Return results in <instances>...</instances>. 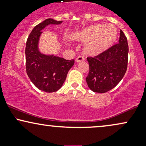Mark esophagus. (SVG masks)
Returning <instances> with one entry per match:
<instances>
[{
    "label": "esophagus",
    "instance_id": "34e87169",
    "mask_svg": "<svg viewBox=\"0 0 146 146\" xmlns=\"http://www.w3.org/2000/svg\"><path fill=\"white\" fill-rule=\"evenodd\" d=\"M76 60L77 62H80L84 61V57L83 56H80L76 58V60Z\"/></svg>",
    "mask_w": 146,
    "mask_h": 146
}]
</instances>
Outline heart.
Instances as JSON below:
<instances>
[{"label":"heart","mask_w":146,"mask_h":146,"mask_svg":"<svg viewBox=\"0 0 146 146\" xmlns=\"http://www.w3.org/2000/svg\"><path fill=\"white\" fill-rule=\"evenodd\" d=\"M117 37V29L112 25H95L88 27L76 36L78 40L88 41L86 51L97 54L104 51L113 43Z\"/></svg>","instance_id":"heart-1"}]
</instances>
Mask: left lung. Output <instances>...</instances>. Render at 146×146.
<instances>
[{
  "mask_svg": "<svg viewBox=\"0 0 146 146\" xmlns=\"http://www.w3.org/2000/svg\"><path fill=\"white\" fill-rule=\"evenodd\" d=\"M128 60L127 38L120 30L119 42L95 56L87 57L89 72L86 78L90 89L104 93L115 88L126 72Z\"/></svg>",
  "mask_w": 146,
  "mask_h": 146,
  "instance_id": "obj_1",
  "label": "left lung"
}]
</instances>
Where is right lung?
Instances as JSON below:
<instances>
[{
  "instance_id": "obj_1",
  "label": "right lung",
  "mask_w": 146,
  "mask_h": 146,
  "mask_svg": "<svg viewBox=\"0 0 146 146\" xmlns=\"http://www.w3.org/2000/svg\"><path fill=\"white\" fill-rule=\"evenodd\" d=\"M62 22L52 18L42 22L33 28L26 43L27 73L38 89L46 93H53L61 88L68 71L75 63L73 59L67 60L59 57L42 55L38 49L41 30L48 25H59Z\"/></svg>"
}]
</instances>
